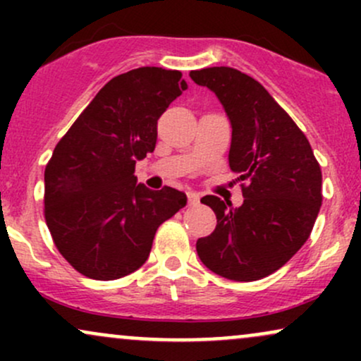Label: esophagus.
Wrapping results in <instances>:
<instances>
[{
	"mask_svg": "<svg viewBox=\"0 0 361 361\" xmlns=\"http://www.w3.org/2000/svg\"><path fill=\"white\" fill-rule=\"evenodd\" d=\"M186 197H188V204L190 205H197L198 200H200L198 193H195V192H188V193H186Z\"/></svg>",
	"mask_w": 361,
	"mask_h": 361,
	"instance_id": "esophagus-1",
	"label": "esophagus"
}]
</instances>
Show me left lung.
Wrapping results in <instances>:
<instances>
[{"instance_id":"8db88e82","label":"left lung","mask_w":361,"mask_h":361,"mask_svg":"<svg viewBox=\"0 0 361 361\" xmlns=\"http://www.w3.org/2000/svg\"><path fill=\"white\" fill-rule=\"evenodd\" d=\"M190 78L212 90L233 126L229 166L244 202L207 195L215 231L197 241L209 270L234 281L271 275L304 246L322 204V173L304 132L258 81L238 69L207 68Z\"/></svg>"}]
</instances>
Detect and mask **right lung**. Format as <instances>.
Masks as SVG:
<instances>
[{"label": "right lung", "mask_w": 361, "mask_h": 361, "mask_svg": "<svg viewBox=\"0 0 361 361\" xmlns=\"http://www.w3.org/2000/svg\"><path fill=\"white\" fill-rule=\"evenodd\" d=\"M186 90L180 71L139 68L98 91L45 166L44 215L66 261L93 280L146 263L157 227L186 205L183 192L149 190L135 161L154 151L157 120Z\"/></svg>", "instance_id": "1"}]
</instances>
